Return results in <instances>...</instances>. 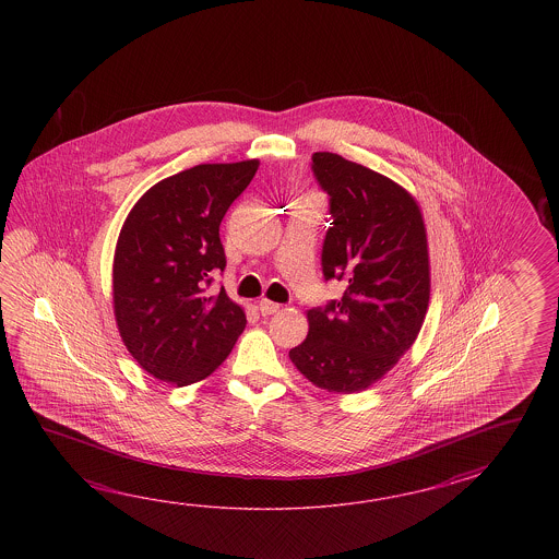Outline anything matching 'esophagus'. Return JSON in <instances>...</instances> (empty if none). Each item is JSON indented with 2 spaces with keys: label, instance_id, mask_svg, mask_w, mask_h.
Listing matches in <instances>:
<instances>
[{
  "label": "esophagus",
  "instance_id": "obj_1",
  "mask_svg": "<svg viewBox=\"0 0 559 559\" xmlns=\"http://www.w3.org/2000/svg\"><path fill=\"white\" fill-rule=\"evenodd\" d=\"M258 308H260V313L262 316H272L275 311H280V304H274V301H270V299H260V304H258Z\"/></svg>",
  "mask_w": 559,
  "mask_h": 559
}]
</instances>
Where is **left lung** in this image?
<instances>
[{
  "mask_svg": "<svg viewBox=\"0 0 559 559\" xmlns=\"http://www.w3.org/2000/svg\"><path fill=\"white\" fill-rule=\"evenodd\" d=\"M311 159L333 217L323 275L347 287L328 308L306 311L308 337L289 359L320 390L359 393L395 368L424 325L428 229L416 198L397 181L330 152Z\"/></svg>",
  "mask_w": 559,
  "mask_h": 559,
  "instance_id": "1",
  "label": "left lung"
}]
</instances>
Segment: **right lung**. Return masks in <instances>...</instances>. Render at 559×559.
Here are the masks:
<instances>
[{"label":"right lung","mask_w":559,"mask_h":559,"mask_svg":"<svg viewBox=\"0 0 559 559\" xmlns=\"http://www.w3.org/2000/svg\"><path fill=\"white\" fill-rule=\"evenodd\" d=\"M260 159L200 164L157 181L131 207L114 253L119 337L143 371L178 388L205 380L231 354L246 311L212 275L226 267L219 224Z\"/></svg>","instance_id":"1"}]
</instances>
